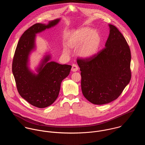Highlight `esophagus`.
Segmentation results:
<instances>
[{
	"instance_id": "obj_1",
	"label": "esophagus",
	"mask_w": 145,
	"mask_h": 145,
	"mask_svg": "<svg viewBox=\"0 0 145 145\" xmlns=\"http://www.w3.org/2000/svg\"><path fill=\"white\" fill-rule=\"evenodd\" d=\"M79 67L76 64H73L72 65V68H71V71L73 72H76L78 70Z\"/></svg>"
}]
</instances>
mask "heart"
Returning a JSON list of instances; mask_svg holds the SVG:
<instances>
[{
    "label": "heart",
    "instance_id": "1",
    "mask_svg": "<svg viewBox=\"0 0 145 145\" xmlns=\"http://www.w3.org/2000/svg\"><path fill=\"white\" fill-rule=\"evenodd\" d=\"M102 42L100 33L89 27L79 28L67 37L66 45L71 48H77V55L84 59H90L98 53ZM69 52L66 48H63V52Z\"/></svg>",
    "mask_w": 145,
    "mask_h": 145
}]
</instances>
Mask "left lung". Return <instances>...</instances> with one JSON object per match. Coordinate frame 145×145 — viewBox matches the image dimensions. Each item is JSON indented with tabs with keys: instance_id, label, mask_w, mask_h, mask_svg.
Listing matches in <instances>:
<instances>
[{
	"instance_id": "obj_1",
	"label": "left lung",
	"mask_w": 145,
	"mask_h": 145,
	"mask_svg": "<svg viewBox=\"0 0 145 145\" xmlns=\"http://www.w3.org/2000/svg\"><path fill=\"white\" fill-rule=\"evenodd\" d=\"M108 25L109 35L105 48L90 59L77 60L83 95L97 105L117 99L131 78L129 47L119 30L113 25Z\"/></svg>"
}]
</instances>
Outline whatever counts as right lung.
<instances>
[{
	"instance_id": "1",
	"label": "right lung",
	"mask_w": 145,
	"mask_h": 145,
	"mask_svg": "<svg viewBox=\"0 0 145 145\" xmlns=\"http://www.w3.org/2000/svg\"><path fill=\"white\" fill-rule=\"evenodd\" d=\"M61 18L46 24L36 23L27 29L18 42L15 51L12 72L21 97L31 105L39 108L50 106L56 100L61 83L70 74L71 66L50 61L51 55L46 53L35 69L29 67L30 55L36 50V37L47 29L57 25Z\"/></svg>"
}]
</instances>
